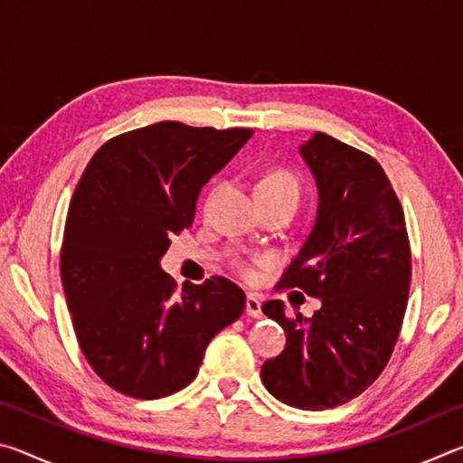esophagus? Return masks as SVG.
I'll return each instance as SVG.
<instances>
[{"label": "esophagus", "mask_w": 463, "mask_h": 463, "mask_svg": "<svg viewBox=\"0 0 463 463\" xmlns=\"http://www.w3.org/2000/svg\"><path fill=\"white\" fill-rule=\"evenodd\" d=\"M247 315L253 317V318H261V300L257 298L255 294H249L247 296Z\"/></svg>", "instance_id": "34e87169"}]
</instances>
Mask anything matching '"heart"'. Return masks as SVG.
Returning <instances> with one entry per match:
<instances>
[{"mask_svg": "<svg viewBox=\"0 0 463 463\" xmlns=\"http://www.w3.org/2000/svg\"><path fill=\"white\" fill-rule=\"evenodd\" d=\"M255 194L257 198H261V195H294V198H298L300 195V182H298V177L289 169L271 167L257 179ZM239 268L249 273L245 263H241Z\"/></svg>", "mask_w": 463, "mask_h": 463, "instance_id": "heart-1", "label": "heart"}]
</instances>
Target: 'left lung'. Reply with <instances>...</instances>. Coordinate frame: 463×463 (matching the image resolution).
Returning <instances> with one entry per match:
<instances>
[{"label":"left lung","instance_id":"left-lung-1","mask_svg":"<svg viewBox=\"0 0 463 463\" xmlns=\"http://www.w3.org/2000/svg\"><path fill=\"white\" fill-rule=\"evenodd\" d=\"M318 185L315 229L278 288L320 298L315 317L263 315L286 331V349L261 367L284 404L325 411L378 380L401 335L411 288V242L401 200L372 155L325 132L300 146Z\"/></svg>","mask_w":463,"mask_h":463}]
</instances>
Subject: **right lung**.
Here are the masks:
<instances>
[{"instance_id": "1", "label": "right lung", "mask_w": 463, "mask_h": 463, "mask_svg": "<svg viewBox=\"0 0 463 463\" xmlns=\"http://www.w3.org/2000/svg\"><path fill=\"white\" fill-rule=\"evenodd\" d=\"M253 135L156 122L101 145L69 203L61 279L77 343L109 388L155 401L198 375L216 333L245 310L221 276L175 281L161 269L171 234L190 229L210 177Z\"/></svg>"}]
</instances>
